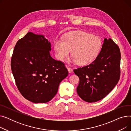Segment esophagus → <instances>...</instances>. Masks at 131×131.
Masks as SVG:
<instances>
[{
	"label": "esophagus",
	"instance_id": "esophagus-1",
	"mask_svg": "<svg viewBox=\"0 0 131 131\" xmlns=\"http://www.w3.org/2000/svg\"><path fill=\"white\" fill-rule=\"evenodd\" d=\"M66 67H67V68L68 72H69V73H72V72H73V70L71 68H70V67H68V66H67Z\"/></svg>",
	"mask_w": 131,
	"mask_h": 131
}]
</instances>
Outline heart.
I'll return each instance as SVG.
<instances>
[{
    "instance_id": "1",
    "label": "heart",
    "mask_w": 131,
    "mask_h": 131,
    "mask_svg": "<svg viewBox=\"0 0 131 131\" xmlns=\"http://www.w3.org/2000/svg\"><path fill=\"white\" fill-rule=\"evenodd\" d=\"M53 46L59 59H66L72 51L71 63L84 65L91 63L98 56L102 41L99 37L90 33L78 31L67 34L64 41L56 40Z\"/></svg>"
}]
</instances>
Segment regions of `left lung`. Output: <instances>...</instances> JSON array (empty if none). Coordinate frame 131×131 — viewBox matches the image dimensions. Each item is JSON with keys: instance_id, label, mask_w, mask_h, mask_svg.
<instances>
[{"instance_id": "8db88e82", "label": "left lung", "mask_w": 131, "mask_h": 131, "mask_svg": "<svg viewBox=\"0 0 131 131\" xmlns=\"http://www.w3.org/2000/svg\"><path fill=\"white\" fill-rule=\"evenodd\" d=\"M121 52L113 40L105 38L101 50L88 65L74 70L80 79L79 97L88 102H95L108 95L120 78Z\"/></svg>"}]
</instances>
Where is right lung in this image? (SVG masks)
Here are the masks:
<instances>
[{"label":"right lung","instance_id":"1","mask_svg":"<svg viewBox=\"0 0 131 131\" xmlns=\"http://www.w3.org/2000/svg\"><path fill=\"white\" fill-rule=\"evenodd\" d=\"M51 44L43 35L28 32L16 44L11 68L23 97L34 103H46L56 94L68 72L64 64L50 54Z\"/></svg>","mask_w":131,"mask_h":131}]
</instances>
